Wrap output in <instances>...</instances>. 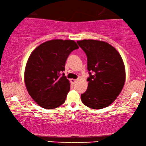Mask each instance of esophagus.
Instances as JSON below:
<instances>
[{
	"instance_id": "1",
	"label": "esophagus",
	"mask_w": 146,
	"mask_h": 146,
	"mask_svg": "<svg viewBox=\"0 0 146 146\" xmlns=\"http://www.w3.org/2000/svg\"><path fill=\"white\" fill-rule=\"evenodd\" d=\"M76 80H76V79H70V81L72 83H74L75 82H76Z\"/></svg>"
}]
</instances>
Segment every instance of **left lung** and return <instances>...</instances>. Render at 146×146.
<instances>
[{
	"label": "left lung",
	"instance_id": "8db88e82",
	"mask_svg": "<svg viewBox=\"0 0 146 146\" xmlns=\"http://www.w3.org/2000/svg\"><path fill=\"white\" fill-rule=\"evenodd\" d=\"M87 56L90 76L87 90L81 94L84 104L92 109L108 106L122 90L125 80L123 62L110 44L96 40L77 41Z\"/></svg>",
	"mask_w": 146,
	"mask_h": 146
}]
</instances>
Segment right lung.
Returning a JSON list of instances; mask_svg holds the SVG:
<instances>
[{
  "instance_id": "1",
  "label": "right lung",
  "mask_w": 146,
  "mask_h": 146,
  "mask_svg": "<svg viewBox=\"0 0 146 146\" xmlns=\"http://www.w3.org/2000/svg\"><path fill=\"white\" fill-rule=\"evenodd\" d=\"M70 40H51L34 50L25 71L28 92L37 104L54 109L64 103L70 84L62 72L71 52L78 48Z\"/></svg>"
}]
</instances>
